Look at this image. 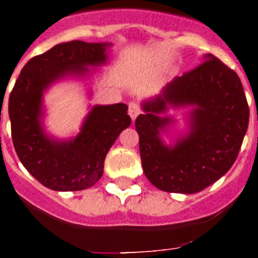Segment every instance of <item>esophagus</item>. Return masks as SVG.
Listing matches in <instances>:
<instances>
[{"label":"esophagus","instance_id":"obj_1","mask_svg":"<svg viewBox=\"0 0 258 258\" xmlns=\"http://www.w3.org/2000/svg\"><path fill=\"white\" fill-rule=\"evenodd\" d=\"M140 114V107H139V105L136 104V102H130L128 104V115L130 118H131L132 120L136 119V116Z\"/></svg>","mask_w":258,"mask_h":258}]
</instances>
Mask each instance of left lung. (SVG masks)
Masks as SVG:
<instances>
[{"mask_svg":"<svg viewBox=\"0 0 258 258\" xmlns=\"http://www.w3.org/2000/svg\"><path fill=\"white\" fill-rule=\"evenodd\" d=\"M187 107L186 130L176 132L169 108ZM136 118L145 176L161 191L196 194L234 165L249 122L243 86L234 70L213 54L142 101ZM167 136V145L163 139Z\"/></svg>","mask_w":258,"mask_h":258,"instance_id":"left-lung-1","label":"left lung"}]
</instances>
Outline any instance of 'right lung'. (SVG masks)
<instances>
[{"mask_svg":"<svg viewBox=\"0 0 258 258\" xmlns=\"http://www.w3.org/2000/svg\"><path fill=\"white\" fill-rule=\"evenodd\" d=\"M111 45L80 40L58 44L27 62L11 91L9 116L15 152L31 175L53 191H82L95 184L109 149L131 124L122 102L92 106L73 138H54L44 124L45 92L62 80L92 78L109 62Z\"/></svg>","mask_w":258,"mask_h":258,"instance_id":"add662e5","label":"right lung"}]
</instances>
